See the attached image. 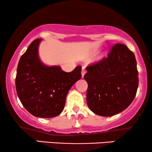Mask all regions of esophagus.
<instances>
[{
	"label": "esophagus",
	"instance_id": "1",
	"mask_svg": "<svg viewBox=\"0 0 152 152\" xmlns=\"http://www.w3.org/2000/svg\"><path fill=\"white\" fill-rule=\"evenodd\" d=\"M86 68L85 66H82V71H81V75H82V77H83L84 74H86Z\"/></svg>",
	"mask_w": 152,
	"mask_h": 152
}]
</instances>
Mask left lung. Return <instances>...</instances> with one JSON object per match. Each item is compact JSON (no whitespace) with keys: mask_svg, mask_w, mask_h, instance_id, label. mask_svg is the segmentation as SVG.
<instances>
[{"mask_svg":"<svg viewBox=\"0 0 152 152\" xmlns=\"http://www.w3.org/2000/svg\"><path fill=\"white\" fill-rule=\"evenodd\" d=\"M86 102L94 114L112 116L132 104L139 86L135 56L126 45L116 43L107 56L86 67Z\"/></svg>","mask_w":152,"mask_h":152,"instance_id":"obj_1","label":"left lung"}]
</instances>
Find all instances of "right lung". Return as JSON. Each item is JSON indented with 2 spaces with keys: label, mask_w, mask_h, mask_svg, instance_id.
Masks as SVG:
<instances>
[{
  "label": "right lung",
  "mask_w": 152,
  "mask_h": 152,
  "mask_svg": "<svg viewBox=\"0 0 152 152\" xmlns=\"http://www.w3.org/2000/svg\"><path fill=\"white\" fill-rule=\"evenodd\" d=\"M41 41V38L34 40L20 57L15 88L20 102L30 114L52 118L64 110L68 92L81 78V66L67 73L60 66L44 65L38 54Z\"/></svg>",
  "instance_id": "1"
}]
</instances>
